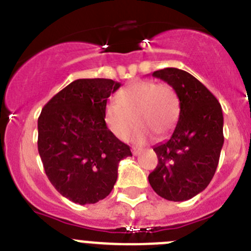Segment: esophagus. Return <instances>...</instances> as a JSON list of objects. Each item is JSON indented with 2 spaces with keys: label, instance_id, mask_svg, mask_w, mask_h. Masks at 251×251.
Here are the masks:
<instances>
[{
  "label": "esophagus",
  "instance_id": "34e87169",
  "mask_svg": "<svg viewBox=\"0 0 251 251\" xmlns=\"http://www.w3.org/2000/svg\"><path fill=\"white\" fill-rule=\"evenodd\" d=\"M132 152H133V155H139L140 152H142V149H140V148H132Z\"/></svg>",
  "mask_w": 251,
  "mask_h": 251
}]
</instances>
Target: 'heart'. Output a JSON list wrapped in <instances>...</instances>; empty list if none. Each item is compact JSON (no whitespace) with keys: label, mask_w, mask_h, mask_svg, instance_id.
I'll use <instances>...</instances> for the list:
<instances>
[{"label":"heart","mask_w":251,"mask_h":251,"mask_svg":"<svg viewBox=\"0 0 251 251\" xmlns=\"http://www.w3.org/2000/svg\"><path fill=\"white\" fill-rule=\"evenodd\" d=\"M178 97L168 83L154 81H135L122 88L117 101L104 106V122L118 139L127 140L134 127H138L133 140L144 143L151 135H164L173 129L178 117Z\"/></svg>","instance_id":"b5f03b06"}]
</instances>
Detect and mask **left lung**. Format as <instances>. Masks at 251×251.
I'll return each instance as SVG.
<instances>
[{"instance_id":"1","label":"left lung","mask_w":251,"mask_h":251,"mask_svg":"<svg viewBox=\"0 0 251 251\" xmlns=\"http://www.w3.org/2000/svg\"><path fill=\"white\" fill-rule=\"evenodd\" d=\"M152 76L175 90L180 116L171 137L154 147L159 163L150 173L149 183L168 201H186L208 186L218 166L224 143L222 107L187 71L166 68Z\"/></svg>"}]
</instances>
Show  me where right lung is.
<instances>
[{"label": "right lung", "mask_w": 251, "mask_h": 251, "mask_svg": "<svg viewBox=\"0 0 251 251\" xmlns=\"http://www.w3.org/2000/svg\"><path fill=\"white\" fill-rule=\"evenodd\" d=\"M119 86L109 78H78L52 97L38 118V151L45 174L75 203L106 199L119 161L132 156L104 122L107 100Z\"/></svg>", "instance_id": "right-lung-1"}]
</instances>
